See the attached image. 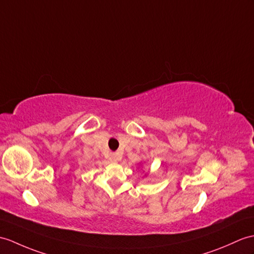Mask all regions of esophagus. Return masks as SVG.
Segmentation results:
<instances>
[{"instance_id":"1","label":"esophagus","mask_w":254,"mask_h":254,"mask_svg":"<svg viewBox=\"0 0 254 254\" xmlns=\"http://www.w3.org/2000/svg\"><path fill=\"white\" fill-rule=\"evenodd\" d=\"M120 155L118 154V152H111L110 156H109V160L110 161H114V162H117L118 160H120Z\"/></svg>"}]
</instances>
